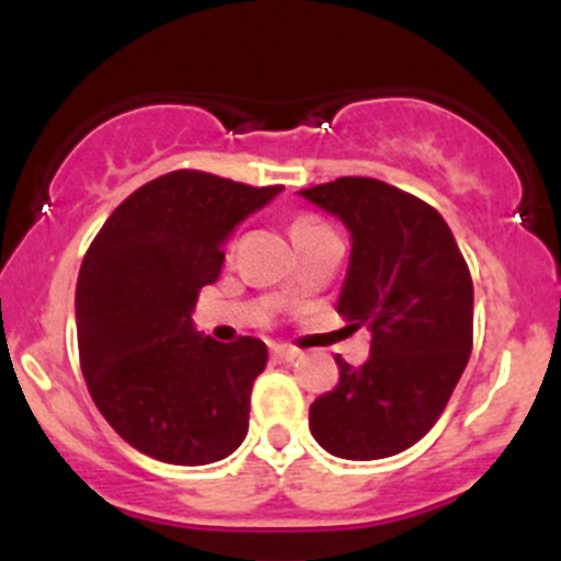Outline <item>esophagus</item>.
I'll return each mask as SVG.
<instances>
[{"label": "esophagus", "mask_w": 561, "mask_h": 561, "mask_svg": "<svg viewBox=\"0 0 561 561\" xmlns=\"http://www.w3.org/2000/svg\"><path fill=\"white\" fill-rule=\"evenodd\" d=\"M271 356H274L276 362H296L298 351H293V347H287V345H274L271 347Z\"/></svg>", "instance_id": "34e87169"}]
</instances>
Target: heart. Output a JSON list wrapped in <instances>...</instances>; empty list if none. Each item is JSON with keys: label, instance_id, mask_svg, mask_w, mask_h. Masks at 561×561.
Listing matches in <instances>:
<instances>
[{"label": "heart", "instance_id": "heart-1", "mask_svg": "<svg viewBox=\"0 0 561 561\" xmlns=\"http://www.w3.org/2000/svg\"><path fill=\"white\" fill-rule=\"evenodd\" d=\"M318 227H325L323 221L312 219V216H301V219L293 221V236H298V232H307V230H318Z\"/></svg>", "mask_w": 561, "mask_h": 561}]
</instances>
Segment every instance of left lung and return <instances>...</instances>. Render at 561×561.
<instances>
[{"label":"left lung","instance_id":"left-lung-1","mask_svg":"<svg viewBox=\"0 0 561 561\" xmlns=\"http://www.w3.org/2000/svg\"><path fill=\"white\" fill-rule=\"evenodd\" d=\"M351 232L336 312L367 325L369 358L309 405L314 442L345 460L391 458L425 436L471 356L474 285L438 210L375 178L304 188Z\"/></svg>","mask_w":561,"mask_h":561}]
</instances>
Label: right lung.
Wrapping results in <instances>:
<instances>
[{
    "mask_svg": "<svg viewBox=\"0 0 561 561\" xmlns=\"http://www.w3.org/2000/svg\"><path fill=\"white\" fill-rule=\"evenodd\" d=\"M279 192L170 172L136 188L87 249L76 282L81 373L103 419L139 453L205 466L247 438L268 347L210 340L192 312L219 279L232 230Z\"/></svg>",
    "mask_w": 561,
    "mask_h": 561,
    "instance_id": "add662e5",
    "label": "right lung"
}]
</instances>
